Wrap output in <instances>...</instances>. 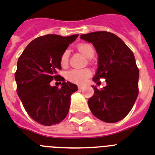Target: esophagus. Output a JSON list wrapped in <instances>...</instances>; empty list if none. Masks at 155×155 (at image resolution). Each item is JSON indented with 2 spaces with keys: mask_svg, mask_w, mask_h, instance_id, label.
Masks as SVG:
<instances>
[{
  "mask_svg": "<svg viewBox=\"0 0 155 155\" xmlns=\"http://www.w3.org/2000/svg\"><path fill=\"white\" fill-rule=\"evenodd\" d=\"M78 88L80 89V90H82V89L84 88V86H82V85H78Z\"/></svg>",
  "mask_w": 155,
  "mask_h": 155,
  "instance_id": "esophagus-1",
  "label": "esophagus"
}]
</instances>
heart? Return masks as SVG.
Returning <instances> with one entry per match:
<instances>
[{
  "mask_svg": "<svg viewBox=\"0 0 155 155\" xmlns=\"http://www.w3.org/2000/svg\"><path fill=\"white\" fill-rule=\"evenodd\" d=\"M77 50L88 59H91L95 56V49L93 46L87 43H81L77 45ZM68 62V51H65L60 57V64L65 67ZM91 75L90 69H72L66 73L67 80L71 83L77 84H83L87 81V78Z\"/></svg>",
  "mask_w": 155,
  "mask_h": 155,
  "instance_id": "1",
  "label": "heart"
}]
</instances>
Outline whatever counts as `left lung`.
<instances>
[{
	"label": "left lung",
	"instance_id": "obj_1",
	"mask_svg": "<svg viewBox=\"0 0 155 155\" xmlns=\"http://www.w3.org/2000/svg\"><path fill=\"white\" fill-rule=\"evenodd\" d=\"M80 38L91 43L99 56L93 81L106 79L107 86L94 88L88 99L91 111L106 123H117L130 111L139 95V71L134 54L116 35L100 31L83 34Z\"/></svg>",
	"mask_w": 155,
	"mask_h": 155
}]
</instances>
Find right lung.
<instances>
[{
	"instance_id": "1",
	"label": "right lung",
	"mask_w": 155,
	"mask_h": 155,
	"mask_svg": "<svg viewBox=\"0 0 155 155\" xmlns=\"http://www.w3.org/2000/svg\"><path fill=\"white\" fill-rule=\"evenodd\" d=\"M79 34L70 36L48 34L37 37L25 48L15 73L16 91L31 118L44 126L60 123L69 111L71 95L77 86L57 75L60 57ZM53 79L63 81L61 87H51Z\"/></svg>"
}]
</instances>
